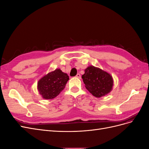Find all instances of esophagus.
Returning <instances> with one entry per match:
<instances>
[{
	"mask_svg": "<svg viewBox=\"0 0 149 149\" xmlns=\"http://www.w3.org/2000/svg\"><path fill=\"white\" fill-rule=\"evenodd\" d=\"M76 78H81V74H79V73H78L77 74H76Z\"/></svg>",
	"mask_w": 149,
	"mask_h": 149,
	"instance_id": "obj_1",
	"label": "esophagus"
}]
</instances>
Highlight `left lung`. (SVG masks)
Here are the masks:
<instances>
[{
	"mask_svg": "<svg viewBox=\"0 0 149 149\" xmlns=\"http://www.w3.org/2000/svg\"><path fill=\"white\" fill-rule=\"evenodd\" d=\"M85 87L96 97H101L111 92L113 79L110 74L99 68L89 66L82 75Z\"/></svg>",
	"mask_w": 149,
	"mask_h": 149,
	"instance_id": "8db88e82",
	"label": "left lung"
}]
</instances>
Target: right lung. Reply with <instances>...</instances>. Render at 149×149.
Wrapping results in <instances>:
<instances>
[{
  "label": "right lung",
  "mask_w": 149,
  "mask_h": 149,
  "mask_svg": "<svg viewBox=\"0 0 149 149\" xmlns=\"http://www.w3.org/2000/svg\"><path fill=\"white\" fill-rule=\"evenodd\" d=\"M69 76L60 69H56L40 79L37 85L38 91L43 98L52 100L59 94L65 88Z\"/></svg>",
  "instance_id": "obj_1"
}]
</instances>
